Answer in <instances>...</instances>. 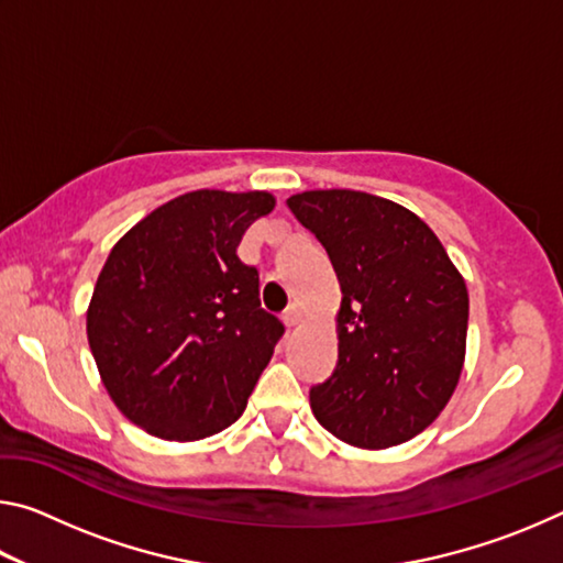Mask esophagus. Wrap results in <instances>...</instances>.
<instances>
[{"instance_id": "1", "label": "esophagus", "mask_w": 563, "mask_h": 563, "mask_svg": "<svg viewBox=\"0 0 563 563\" xmlns=\"http://www.w3.org/2000/svg\"><path fill=\"white\" fill-rule=\"evenodd\" d=\"M283 320H285V325H288V328L300 325V320H302L300 305L298 302H290L288 308H285V312H283Z\"/></svg>"}]
</instances>
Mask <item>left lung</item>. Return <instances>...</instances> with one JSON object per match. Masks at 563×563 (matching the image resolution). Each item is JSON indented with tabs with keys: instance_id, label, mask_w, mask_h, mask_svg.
Listing matches in <instances>:
<instances>
[{
	"instance_id": "8db88e82",
	"label": "left lung",
	"mask_w": 563,
	"mask_h": 563,
	"mask_svg": "<svg viewBox=\"0 0 563 563\" xmlns=\"http://www.w3.org/2000/svg\"><path fill=\"white\" fill-rule=\"evenodd\" d=\"M292 216L338 273V365L310 387L318 422L360 450L412 440L462 375L470 295L430 225L362 190H305Z\"/></svg>"
}]
</instances>
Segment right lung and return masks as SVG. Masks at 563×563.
Wrapping results in <instances>:
<instances>
[{
  "mask_svg": "<svg viewBox=\"0 0 563 563\" xmlns=\"http://www.w3.org/2000/svg\"><path fill=\"white\" fill-rule=\"evenodd\" d=\"M275 198L194 190L111 247L87 312L103 387L133 424L170 442L231 427L283 338L238 243Z\"/></svg>",
  "mask_w": 563,
  "mask_h": 563,
  "instance_id": "add662e5",
  "label": "right lung"
}]
</instances>
